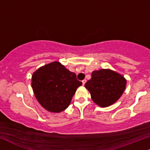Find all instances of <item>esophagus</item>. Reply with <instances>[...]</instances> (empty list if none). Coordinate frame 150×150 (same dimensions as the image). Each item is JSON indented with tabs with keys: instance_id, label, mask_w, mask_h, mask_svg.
I'll list each match as a JSON object with an SVG mask.
<instances>
[{
	"instance_id": "obj_1",
	"label": "esophagus",
	"mask_w": 150,
	"mask_h": 150,
	"mask_svg": "<svg viewBox=\"0 0 150 150\" xmlns=\"http://www.w3.org/2000/svg\"><path fill=\"white\" fill-rule=\"evenodd\" d=\"M82 83H83V86H84L85 83H86V79H84V80H83V81H82Z\"/></svg>"
}]
</instances>
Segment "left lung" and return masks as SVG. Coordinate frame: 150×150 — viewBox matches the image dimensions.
Wrapping results in <instances>:
<instances>
[{"label":"left lung","instance_id":"obj_1","mask_svg":"<svg viewBox=\"0 0 150 150\" xmlns=\"http://www.w3.org/2000/svg\"><path fill=\"white\" fill-rule=\"evenodd\" d=\"M126 85V79L122 74L110 69H101L92 72V78L85 87L96 104L108 107L120 99Z\"/></svg>","mask_w":150,"mask_h":150}]
</instances>
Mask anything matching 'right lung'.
Returning <instances> with one entry per match:
<instances>
[{"label":"right lung","mask_w":150,"mask_h":150,"mask_svg":"<svg viewBox=\"0 0 150 150\" xmlns=\"http://www.w3.org/2000/svg\"><path fill=\"white\" fill-rule=\"evenodd\" d=\"M31 80L37 100L44 109L52 112L65 110L77 88L82 85L75 73L56 61L37 69Z\"/></svg>","instance_id":"obj_1"}]
</instances>
